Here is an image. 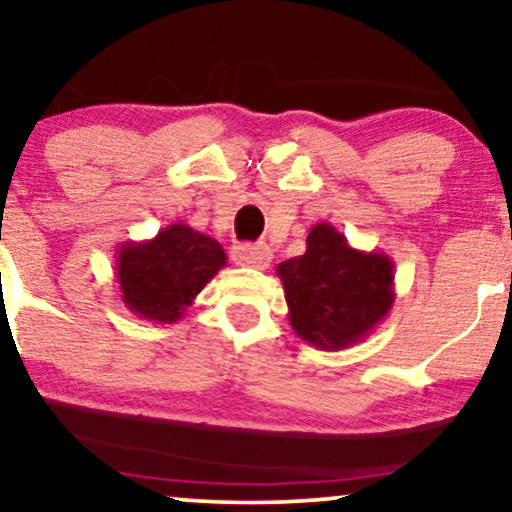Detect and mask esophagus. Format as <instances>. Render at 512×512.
Segmentation results:
<instances>
[{
	"mask_svg": "<svg viewBox=\"0 0 512 512\" xmlns=\"http://www.w3.org/2000/svg\"><path fill=\"white\" fill-rule=\"evenodd\" d=\"M231 260H234L238 267L267 269L271 252L264 243H241L234 245V250H231Z\"/></svg>",
	"mask_w": 512,
	"mask_h": 512,
	"instance_id": "obj_1",
	"label": "esophagus"
}]
</instances>
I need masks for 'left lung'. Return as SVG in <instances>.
<instances>
[{"label": "left lung", "instance_id": "obj_1", "mask_svg": "<svg viewBox=\"0 0 512 512\" xmlns=\"http://www.w3.org/2000/svg\"><path fill=\"white\" fill-rule=\"evenodd\" d=\"M292 330L320 351H339L370 335L393 309V262L358 250L330 222L313 224L306 252L276 267Z\"/></svg>", "mask_w": 512, "mask_h": 512}]
</instances>
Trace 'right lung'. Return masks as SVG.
<instances>
[{"instance_id": "add662e5", "label": "right lung", "mask_w": 512, "mask_h": 512, "mask_svg": "<svg viewBox=\"0 0 512 512\" xmlns=\"http://www.w3.org/2000/svg\"><path fill=\"white\" fill-rule=\"evenodd\" d=\"M224 264L227 255L215 238L175 222L147 241L121 243L114 255V278L128 311L163 325L185 316Z\"/></svg>"}]
</instances>
